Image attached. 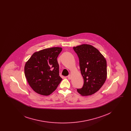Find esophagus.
<instances>
[{
	"label": "esophagus",
	"mask_w": 131,
	"mask_h": 131,
	"mask_svg": "<svg viewBox=\"0 0 131 131\" xmlns=\"http://www.w3.org/2000/svg\"><path fill=\"white\" fill-rule=\"evenodd\" d=\"M67 77H68V79L69 80H71L72 79V75H69Z\"/></svg>",
	"instance_id": "1"
}]
</instances>
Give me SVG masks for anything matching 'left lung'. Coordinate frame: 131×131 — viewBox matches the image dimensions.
I'll return each instance as SVG.
<instances>
[{
    "label": "left lung",
    "mask_w": 131,
    "mask_h": 131,
    "mask_svg": "<svg viewBox=\"0 0 131 131\" xmlns=\"http://www.w3.org/2000/svg\"><path fill=\"white\" fill-rule=\"evenodd\" d=\"M79 58L83 86L77 89L82 96L91 95L98 91L106 81V61L104 56L93 46L83 44L73 48Z\"/></svg>",
    "instance_id": "obj_1"
}]
</instances>
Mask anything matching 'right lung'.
<instances>
[{
  "label": "right lung",
  "mask_w": 131,
  "mask_h": 131,
  "mask_svg": "<svg viewBox=\"0 0 131 131\" xmlns=\"http://www.w3.org/2000/svg\"><path fill=\"white\" fill-rule=\"evenodd\" d=\"M62 50L60 47H53L41 50L34 52L25 63V78L36 93L49 95L62 81L57 60Z\"/></svg>",
  "instance_id": "obj_1"
}]
</instances>
